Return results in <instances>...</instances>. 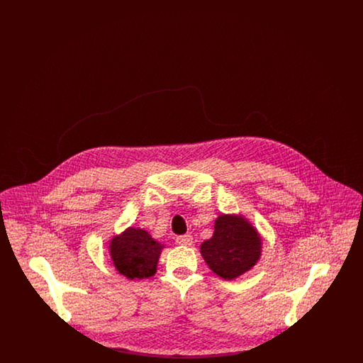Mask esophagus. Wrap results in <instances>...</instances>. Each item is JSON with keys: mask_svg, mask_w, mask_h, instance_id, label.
<instances>
[{"mask_svg": "<svg viewBox=\"0 0 363 363\" xmlns=\"http://www.w3.org/2000/svg\"><path fill=\"white\" fill-rule=\"evenodd\" d=\"M175 242L178 245H182V246H190L193 243V237L190 234H185V235H179L175 238Z\"/></svg>", "mask_w": 363, "mask_h": 363, "instance_id": "esophagus-1", "label": "esophagus"}]
</instances>
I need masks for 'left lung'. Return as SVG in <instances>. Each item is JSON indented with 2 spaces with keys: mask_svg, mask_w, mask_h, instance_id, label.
<instances>
[{
  "mask_svg": "<svg viewBox=\"0 0 363 363\" xmlns=\"http://www.w3.org/2000/svg\"><path fill=\"white\" fill-rule=\"evenodd\" d=\"M257 230L242 216L220 215L215 220L211 240L203 242L201 256L208 267L225 280L241 277L255 267L261 256Z\"/></svg>",
  "mask_w": 363,
  "mask_h": 363,
  "instance_id": "left-lung-1",
  "label": "left lung"
}]
</instances>
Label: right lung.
<instances>
[{
  "label": "right lung",
  "instance_id": "right-lung-1",
  "mask_svg": "<svg viewBox=\"0 0 363 363\" xmlns=\"http://www.w3.org/2000/svg\"><path fill=\"white\" fill-rule=\"evenodd\" d=\"M108 247L117 271L133 280L155 275L163 245L155 241L145 230L129 227L121 235L114 237Z\"/></svg>",
  "mask_w": 363,
  "mask_h": 363
}]
</instances>
